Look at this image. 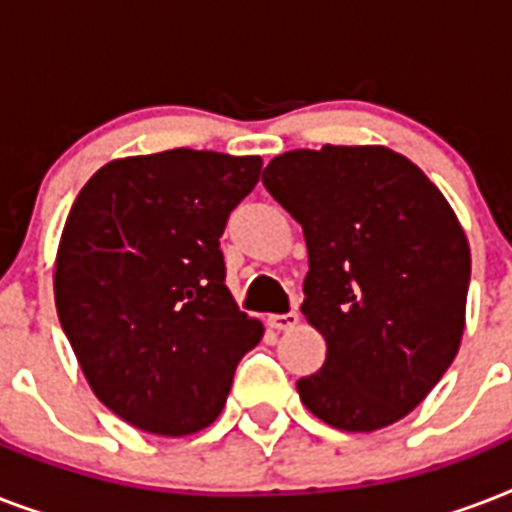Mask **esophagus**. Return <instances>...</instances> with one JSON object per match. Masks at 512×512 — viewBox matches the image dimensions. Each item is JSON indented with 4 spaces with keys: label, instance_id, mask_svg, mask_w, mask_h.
I'll list each match as a JSON object with an SVG mask.
<instances>
[{
    "label": "esophagus",
    "instance_id": "esophagus-1",
    "mask_svg": "<svg viewBox=\"0 0 512 512\" xmlns=\"http://www.w3.org/2000/svg\"><path fill=\"white\" fill-rule=\"evenodd\" d=\"M273 329H279V332H289V329H295L300 324V313L297 311H289V313H281V316H271L268 319Z\"/></svg>",
    "mask_w": 512,
    "mask_h": 512
}]
</instances>
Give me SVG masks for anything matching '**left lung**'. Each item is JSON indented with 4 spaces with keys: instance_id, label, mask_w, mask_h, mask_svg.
I'll use <instances>...</instances> for the list:
<instances>
[{
    "instance_id": "8db88e82",
    "label": "left lung",
    "mask_w": 512,
    "mask_h": 512,
    "mask_svg": "<svg viewBox=\"0 0 512 512\" xmlns=\"http://www.w3.org/2000/svg\"><path fill=\"white\" fill-rule=\"evenodd\" d=\"M263 183L303 225L300 311L327 340L324 366L297 380L300 401L348 433L404 420L465 332L470 244L452 204L385 146L287 151Z\"/></svg>"
}]
</instances>
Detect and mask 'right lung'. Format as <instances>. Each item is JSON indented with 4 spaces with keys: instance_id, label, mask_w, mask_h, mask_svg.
I'll return each instance as SVG.
<instances>
[{
    "instance_id": "right-lung-1",
    "label": "right lung",
    "mask_w": 512,
    "mask_h": 512,
    "mask_svg": "<svg viewBox=\"0 0 512 512\" xmlns=\"http://www.w3.org/2000/svg\"><path fill=\"white\" fill-rule=\"evenodd\" d=\"M260 156L175 148L103 164L60 233L55 308L103 404L154 436L217 420L263 324L225 287L231 209L260 180Z\"/></svg>"
}]
</instances>
